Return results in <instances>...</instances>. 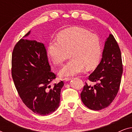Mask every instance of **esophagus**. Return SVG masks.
I'll return each mask as SVG.
<instances>
[{"instance_id": "obj_1", "label": "esophagus", "mask_w": 132, "mask_h": 132, "mask_svg": "<svg viewBox=\"0 0 132 132\" xmlns=\"http://www.w3.org/2000/svg\"><path fill=\"white\" fill-rule=\"evenodd\" d=\"M71 78H69V77H65V78L64 79V82H68V81H69L71 80Z\"/></svg>"}]
</instances>
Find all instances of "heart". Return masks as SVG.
<instances>
[{"label": "heart", "mask_w": 132, "mask_h": 132, "mask_svg": "<svg viewBox=\"0 0 132 132\" xmlns=\"http://www.w3.org/2000/svg\"><path fill=\"white\" fill-rule=\"evenodd\" d=\"M71 59L59 71L61 76H71L89 70L98 64L102 55L99 38L87 30L71 28L62 30L57 39L48 43L47 53L53 62L60 65L69 57Z\"/></svg>", "instance_id": "1"}]
</instances>
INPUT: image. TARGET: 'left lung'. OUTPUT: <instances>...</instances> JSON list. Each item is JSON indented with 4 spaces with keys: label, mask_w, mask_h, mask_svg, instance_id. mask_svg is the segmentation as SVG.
<instances>
[{
    "label": "left lung",
    "mask_w": 132,
    "mask_h": 132,
    "mask_svg": "<svg viewBox=\"0 0 132 132\" xmlns=\"http://www.w3.org/2000/svg\"><path fill=\"white\" fill-rule=\"evenodd\" d=\"M122 74L121 54L118 43L112 34L106 39L102 59L88 79L96 82L86 85L80 94L82 102L94 111L109 106L118 93Z\"/></svg>",
    "instance_id": "1"
}]
</instances>
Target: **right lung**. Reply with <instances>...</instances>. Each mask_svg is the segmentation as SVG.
Wrapping results in <instances>:
<instances>
[{
    "instance_id": "add662e5",
    "label": "right lung",
    "mask_w": 132,
    "mask_h": 132,
    "mask_svg": "<svg viewBox=\"0 0 132 132\" xmlns=\"http://www.w3.org/2000/svg\"><path fill=\"white\" fill-rule=\"evenodd\" d=\"M11 73L20 97L34 113L44 116L58 108L64 84L61 81L53 86L50 85L56 75L51 71L43 43L20 39L12 52Z\"/></svg>"
}]
</instances>
